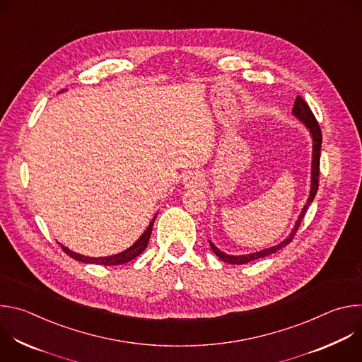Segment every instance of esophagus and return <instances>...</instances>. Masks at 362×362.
<instances>
[{"instance_id":"34e87169","label":"esophagus","mask_w":362,"mask_h":362,"mask_svg":"<svg viewBox=\"0 0 362 362\" xmlns=\"http://www.w3.org/2000/svg\"><path fill=\"white\" fill-rule=\"evenodd\" d=\"M202 183H203V176H202L200 172H190L183 179V185H185L186 189L199 187Z\"/></svg>"}]
</instances>
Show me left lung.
<instances>
[{"mask_svg": "<svg viewBox=\"0 0 362 362\" xmlns=\"http://www.w3.org/2000/svg\"><path fill=\"white\" fill-rule=\"evenodd\" d=\"M292 113L295 117H298L309 130V133H311L313 136V176H311V192H309V197L306 200V204L303 206V209L300 212V215L298 216V221L291 232V235L281 243L272 246V247H268V249H264L261 252H255V253H249V255H240V256H233V255H226L225 252L219 250L211 240V247L214 250V253L219 257V259H222L223 262H228V264H232V265H243V264H247L250 261H255V259H259V257H265L271 253H275L278 252L279 249L285 247L288 243H291V240L293 239L296 230L299 229V225L309 208V204L313 203L315 194H317V190H318V186H320V158H321V144H322V133H321V127L314 116V113L311 112V109H309L308 103L300 97L298 95L296 100H295V105H293V109H292Z\"/></svg>", "mask_w": 362, "mask_h": 362, "instance_id": "1", "label": "left lung"}]
</instances>
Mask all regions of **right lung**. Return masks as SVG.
I'll list each match as a JSON object with an SVG mask.
<instances>
[{"mask_svg": "<svg viewBox=\"0 0 362 362\" xmlns=\"http://www.w3.org/2000/svg\"><path fill=\"white\" fill-rule=\"evenodd\" d=\"M154 219H156V216L153 218V221L150 222V225L147 226V229L144 230V233L136 240V243H133L129 249L117 253V255H112V256H105V257H90V256H83L80 253H76L73 250H70L69 247L63 246V250L71 256L73 259L78 261V262H84V264H97V265H105V267H112V265H123V264H127L130 261H133L134 257H137L147 246L148 243V239H150V235H151V229H153V223H154Z\"/></svg>", "mask_w": 362, "mask_h": 362, "instance_id": "1", "label": "right lung"}]
</instances>
